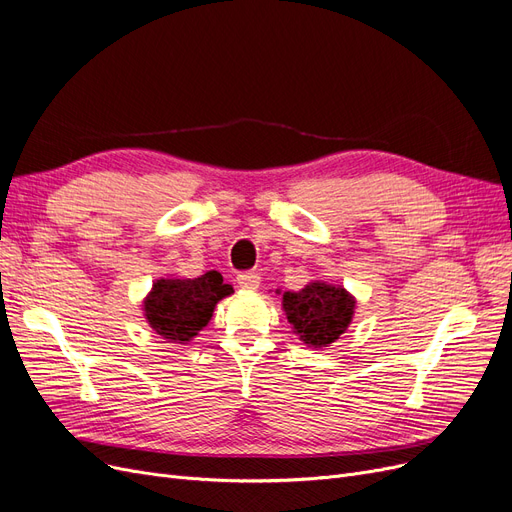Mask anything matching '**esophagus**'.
Returning a JSON list of instances; mask_svg holds the SVG:
<instances>
[{
    "label": "esophagus",
    "mask_w": 512,
    "mask_h": 512,
    "mask_svg": "<svg viewBox=\"0 0 512 512\" xmlns=\"http://www.w3.org/2000/svg\"><path fill=\"white\" fill-rule=\"evenodd\" d=\"M236 282H238V287L244 291H257L261 285V278L257 272H242V274H238Z\"/></svg>",
    "instance_id": "34e87169"
}]
</instances>
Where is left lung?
Instances as JSON below:
<instances>
[{
    "label": "left lung",
    "mask_w": 512,
    "mask_h": 512,
    "mask_svg": "<svg viewBox=\"0 0 512 512\" xmlns=\"http://www.w3.org/2000/svg\"><path fill=\"white\" fill-rule=\"evenodd\" d=\"M356 299L344 289L314 280L301 291L282 293V310L299 335L310 348L323 350L346 333L352 323Z\"/></svg>",
    "instance_id": "obj_1"
}]
</instances>
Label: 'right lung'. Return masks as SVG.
<instances>
[{"instance_id":"obj_1","label":"right lung","mask_w":512,"mask_h":512,"mask_svg":"<svg viewBox=\"0 0 512 512\" xmlns=\"http://www.w3.org/2000/svg\"><path fill=\"white\" fill-rule=\"evenodd\" d=\"M232 293V285H225L215 270L200 278H160L145 297L143 312L166 342L187 344L208 325L219 301Z\"/></svg>"}]
</instances>
